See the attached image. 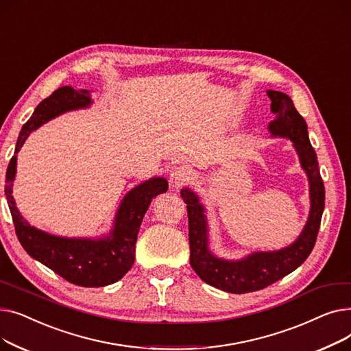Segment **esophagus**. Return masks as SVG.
I'll list each match as a JSON object with an SVG mask.
<instances>
[{"mask_svg":"<svg viewBox=\"0 0 351 351\" xmlns=\"http://www.w3.org/2000/svg\"><path fill=\"white\" fill-rule=\"evenodd\" d=\"M192 179V172L189 168H185V166H179L176 168L172 175H171V185L173 188H180L183 185H186V183Z\"/></svg>","mask_w":351,"mask_h":351,"instance_id":"1","label":"esophagus"}]
</instances>
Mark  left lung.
<instances>
[{"label": "left lung", "instance_id": "1", "mask_svg": "<svg viewBox=\"0 0 351 351\" xmlns=\"http://www.w3.org/2000/svg\"><path fill=\"white\" fill-rule=\"evenodd\" d=\"M267 95L271 99V112L274 114V121L269 123L270 132L289 138L294 143L310 182V215L298 241L278 252L253 253L243 261L217 259L208 249V223L204 206L192 191L186 188L180 191L189 219L191 266L202 280L228 293L243 294L262 290L296 270L316 245L324 210V185L317 155L308 141L307 123L283 92L267 90Z\"/></svg>", "mask_w": 351, "mask_h": 351}]
</instances>
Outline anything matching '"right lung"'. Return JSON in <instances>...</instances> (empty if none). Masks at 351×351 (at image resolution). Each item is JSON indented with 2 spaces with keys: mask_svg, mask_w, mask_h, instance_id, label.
Wrapping results in <instances>:
<instances>
[{
  "mask_svg": "<svg viewBox=\"0 0 351 351\" xmlns=\"http://www.w3.org/2000/svg\"><path fill=\"white\" fill-rule=\"evenodd\" d=\"M90 104L88 90L72 86L55 89L35 108L32 117L23 126L18 136L14 156L5 175V196L15 233L25 252L60 274L66 282L82 287H102L122 279L135 262V243L143 216L154 197L168 191V180L154 178L129 192L117 213L115 228L109 236L99 241L90 239H66L48 234L32 228L15 208L12 180L15 178L16 154L28 135L44 122L71 109L86 108Z\"/></svg>",
  "mask_w": 351,
  "mask_h": 351,
  "instance_id": "right-lung-1",
  "label": "right lung"
}]
</instances>
